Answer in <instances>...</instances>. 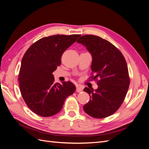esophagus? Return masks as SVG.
<instances>
[{"mask_svg":"<svg viewBox=\"0 0 149 149\" xmlns=\"http://www.w3.org/2000/svg\"><path fill=\"white\" fill-rule=\"evenodd\" d=\"M82 91H83V88L81 86H79V85L76 86V91H77L78 93H80Z\"/></svg>","mask_w":149,"mask_h":149,"instance_id":"esophagus-1","label":"esophagus"}]
</instances>
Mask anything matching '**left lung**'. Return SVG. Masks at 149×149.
I'll use <instances>...</instances> for the list:
<instances>
[{"instance_id": "obj_1", "label": "left lung", "mask_w": 149, "mask_h": 149, "mask_svg": "<svg viewBox=\"0 0 149 149\" xmlns=\"http://www.w3.org/2000/svg\"><path fill=\"white\" fill-rule=\"evenodd\" d=\"M77 43L86 48L92 56L93 78H100L96 89H84L90 96L84 111L93 118H106L119 109L128 91L130 79L125 60L111 43L97 36L83 35Z\"/></svg>"}]
</instances>
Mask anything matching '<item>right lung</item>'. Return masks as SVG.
Listing matches in <instances>:
<instances>
[{
    "label": "right lung",
    "instance_id": "obj_1",
    "mask_svg": "<svg viewBox=\"0 0 149 149\" xmlns=\"http://www.w3.org/2000/svg\"><path fill=\"white\" fill-rule=\"evenodd\" d=\"M81 35H56L43 37L26 50L22 60L19 81L22 97L35 114L49 117L62 109L75 86L70 81L54 83L53 72L61 64L66 49Z\"/></svg>",
    "mask_w": 149,
    "mask_h": 149
}]
</instances>
